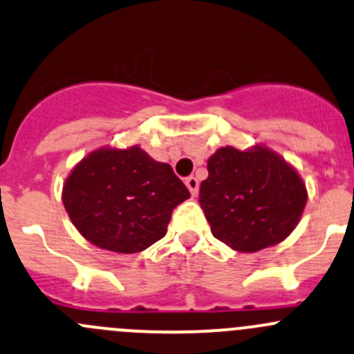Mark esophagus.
Wrapping results in <instances>:
<instances>
[{"label": "esophagus", "instance_id": "1", "mask_svg": "<svg viewBox=\"0 0 354 354\" xmlns=\"http://www.w3.org/2000/svg\"><path fill=\"white\" fill-rule=\"evenodd\" d=\"M185 185H187L188 190H190V194L194 195V197L198 194V180L195 176H188L187 180H185Z\"/></svg>", "mask_w": 354, "mask_h": 354}]
</instances>
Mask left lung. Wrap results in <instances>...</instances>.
Instances as JSON below:
<instances>
[{
  "label": "left lung",
  "mask_w": 354,
  "mask_h": 354,
  "mask_svg": "<svg viewBox=\"0 0 354 354\" xmlns=\"http://www.w3.org/2000/svg\"><path fill=\"white\" fill-rule=\"evenodd\" d=\"M198 202L212 235L236 252L286 240L299 223L308 190L296 167L266 145L221 147L207 160Z\"/></svg>",
  "instance_id": "left-lung-1"
}]
</instances>
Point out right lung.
<instances>
[{"label":"right lung","mask_w":354,"mask_h":354,"mask_svg":"<svg viewBox=\"0 0 354 354\" xmlns=\"http://www.w3.org/2000/svg\"><path fill=\"white\" fill-rule=\"evenodd\" d=\"M190 197L169 164L138 145L100 147L65 180L62 202L88 242L112 252H142L162 239L171 212Z\"/></svg>","instance_id":"add662e5"}]
</instances>
